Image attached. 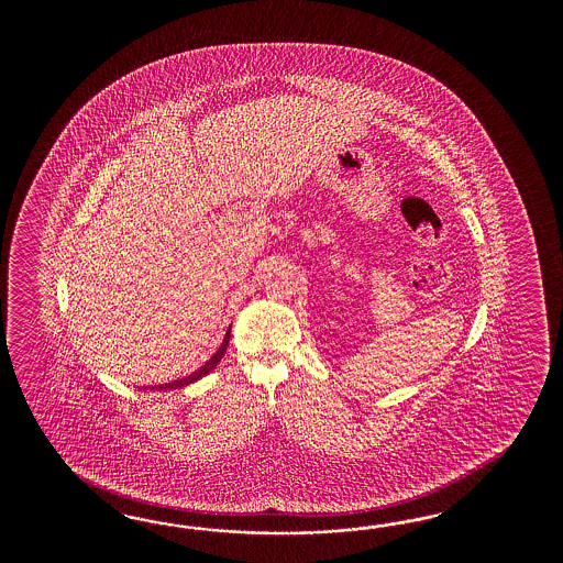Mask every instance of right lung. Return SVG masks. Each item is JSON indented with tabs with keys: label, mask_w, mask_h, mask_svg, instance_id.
Returning <instances> with one entry per match:
<instances>
[{
	"label": "right lung",
	"mask_w": 563,
	"mask_h": 563,
	"mask_svg": "<svg viewBox=\"0 0 563 563\" xmlns=\"http://www.w3.org/2000/svg\"><path fill=\"white\" fill-rule=\"evenodd\" d=\"M229 341H231V328L227 330V334H224V339H222V344L217 349V353L212 355V357L206 361L202 367H198L194 374L186 375V377H179V379H173L169 384H161V386H148L146 390H175V388H186L189 384H194V382H198V379H202L205 375L210 374L217 365H219V361L224 357V351H227V346H229Z\"/></svg>",
	"instance_id": "obj_1"
}]
</instances>
